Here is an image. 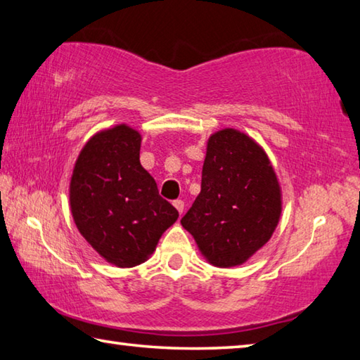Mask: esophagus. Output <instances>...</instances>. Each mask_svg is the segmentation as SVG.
<instances>
[{
	"label": "esophagus",
	"mask_w": 360,
	"mask_h": 360,
	"mask_svg": "<svg viewBox=\"0 0 360 360\" xmlns=\"http://www.w3.org/2000/svg\"><path fill=\"white\" fill-rule=\"evenodd\" d=\"M173 206H174L176 209H178V212H179V214L184 212V201H182V200H176V201H173Z\"/></svg>",
	"instance_id": "34e87169"
}]
</instances>
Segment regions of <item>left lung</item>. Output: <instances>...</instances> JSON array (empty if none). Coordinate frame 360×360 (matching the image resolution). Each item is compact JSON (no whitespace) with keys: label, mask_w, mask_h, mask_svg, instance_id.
<instances>
[{"label":"left lung","mask_w":360,"mask_h":360,"mask_svg":"<svg viewBox=\"0 0 360 360\" xmlns=\"http://www.w3.org/2000/svg\"><path fill=\"white\" fill-rule=\"evenodd\" d=\"M282 209L277 173L257 140L233 127L209 136L201 192L181 220L209 264L247 263L272 238Z\"/></svg>","instance_id":"obj_1"}]
</instances>
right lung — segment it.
Returning <instances> with one entry per match:
<instances>
[{
    "instance_id": "right-lung-1",
    "label": "right lung",
    "mask_w": 360,
    "mask_h": 360,
    "mask_svg": "<svg viewBox=\"0 0 360 360\" xmlns=\"http://www.w3.org/2000/svg\"><path fill=\"white\" fill-rule=\"evenodd\" d=\"M141 134L116 124L82 148L69 182L70 212L86 243L116 267L145 263L179 214L140 163Z\"/></svg>"
}]
</instances>
